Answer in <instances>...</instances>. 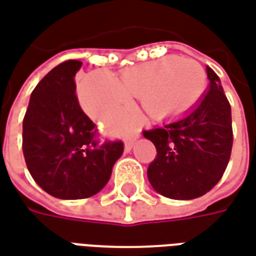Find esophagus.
Wrapping results in <instances>:
<instances>
[{
	"instance_id": "34e87169",
	"label": "esophagus",
	"mask_w": 256,
	"mask_h": 256,
	"mask_svg": "<svg viewBox=\"0 0 256 256\" xmlns=\"http://www.w3.org/2000/svg\"><path fill=\"white\" fill-rule=\"evenodd\" d=\"M133 145L134 140H126V141H124V150H126V152H130L132 148H133Z\"/></svg>"
}]
</instances>
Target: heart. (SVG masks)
I'll return each mask as SVG.
<instances>
[{
	"instance_id": "heart-1",
	"label": "heart",
	"mask_w": 256,
	"mask_h": 256,
	"mask_svg": "<svg viewBox=\"0 0 256 256\" xmlns=\"http://www.w3.org/2000/svg\"><path fill=\"white\" fill-rule=\"evenodd\" d=\"M204 84L206 72L196 60L170 56L124 68L118 79L108 71H94L79 84L78 97L86 114L97 122L128 111L136 97L148 115L164 118L192 106ZM119 126V120L110 123L114 130Z\"/></svg>"
}]
</instances>
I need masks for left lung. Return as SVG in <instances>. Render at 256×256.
<instances>
[{
	"instance_id": "obj_1",
	"label": "left lung",
	"mask_w": 256,
	"mask_h": 256,
	"mask_svg": "<svg viewBox=\"0 0 256 256\" xmlns=\"http://www.w3.org/2000/svg\"><path fill=\"white\" fill-rule=\"evenodd\" d=\"M207 76L208 90L190 110L142 132L158 150L148 167V180L164 198L190 200L203 196L218 184L230 159V104L210 67Z\"/></svg>"
}]
</instances>
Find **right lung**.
<instances>
[{
    "mask_svg": "<svg viewBox=\"0 0 256 256\" xmlns=\"http://www.w3.org/2000/svg\"><path fill=\"white\" fill-rule=\"evenodd\" d=\"M82 63L67 60L32 90L23 119V155L40 186L64 200L98 193L122 156V141L98 144L97 128L75 94V74Z\"/></svg>",
    "mask_w": 256,
    "mask_h": 256,
    "instance_id": "obj_1",
    "label": "right lung"
}]
</instances>
